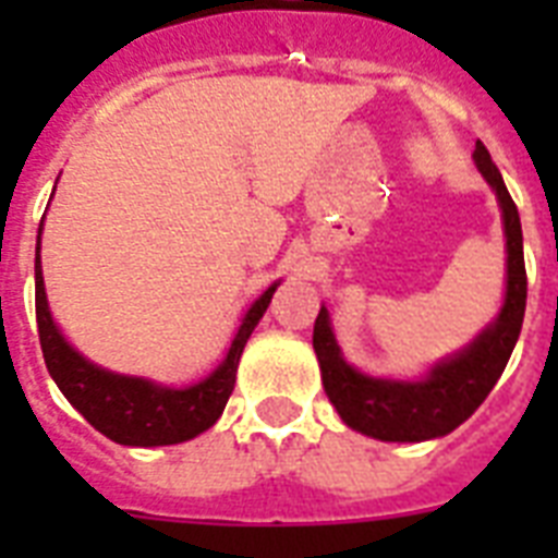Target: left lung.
<instances>
[{"mask_svg": "<svg viewBox=\"0 0 558 558\" xmlns=\"http://www.w3.org/2000/svg\"><path fill=\"white\" fill-rule=\"evenodd\" d=\"M475 165L498 196L507 236V295L498 318L469 348L442 359L423 379H376L350 367L341 356L330 327V313L322 306L315 318L313 348L322 365V381L339 416L367 437L385 442H420L454 432L475 414L501 379L519 341L524 306H527V271L521 240L519 208L504 185L501 170L489 159L484 144H475Z\"/></svg>", "mask_w": 558, "mask_h": 558, "instance_id": "8db88e82", "label": "left lung"}]
</instances>
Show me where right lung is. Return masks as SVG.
I'll return each instance as SVG.
<instances>
[{"label": "right lung", "instance_id": "right-lung-1", "mask_svg": "<svg viewBox=\"0 0 558 558\" xmlns=\"http://www.w3.org/2000/svg\"><path fill=\"white\" fill-rule=\"evenodd\" d=\"M39 234H43V222H39ZM34 283H37L39 348H43V359H46V367L51 379L57 381V388L63 390V397L86 416V423L95 425L100 434H107L109 440L121 442V446H138V449L193 440L196 434L208 432L210 425L217 423L231 390H234L236 365L243 356L245 341L278 289V283H271L248 306V313H245L217 371L187 388H168V385H156L142 376H121V373L92 365L89 359H83L63 339V332L57 330L51 310H48L39 245L37 260H34Z\"/></svg>", "mask_w": 558, "mask_h": 558}]
</instances>
